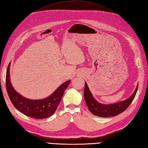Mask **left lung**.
Here are the masks:
<instances>
[{"instance_id": "8db88e82", "label": "left lung", "mask_w": 148, "mask_h": 148, "mask_svg": "<svg viewBox=\"0 0 148 148\" xmlns=\"http://www.w3.org/2000/svg\"><path fill=\"white\" fill-rule=\"evenodd\" d=\"M138 87V84L137 85L135 92L127 99L114 104H104L98 102L95 99L92 93L90 91L87 84L85 82L84 92V99L89 111L93 115L101 117H113L123 112L130 106L135 97Z\"/></svg>"}]
</instances>
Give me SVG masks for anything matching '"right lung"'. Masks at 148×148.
<instances>
[{"mask_svg": "<svg viewBox=\"0 0 148 148\" xmlns=\"http://www.w3.org/2000/svg\"><path fill=\"white\" fill-rule=\"evenodd\" d=\"M10 63L7 69L6 88L13 106L21 113L32 118L45 119L53 115L71 80L62 84L48 97L40 99H31L24 97L13 87L10 80Z\"/></svg>", "mask_w": 148, "mask_h": 148, "instance_id": "obj_1", "label": "right lung"}]
</instances>
